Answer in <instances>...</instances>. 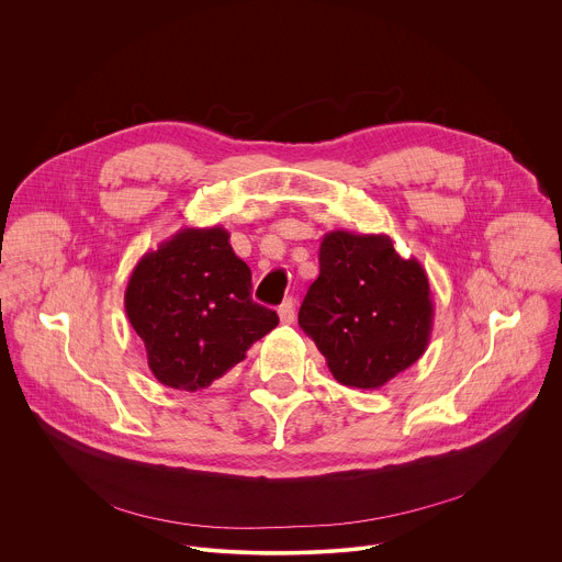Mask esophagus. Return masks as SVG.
Listing matches in <instances>:
<instances>
[{"instance_id": "esophagus-1", "label": "esophagus", "mask_w": 562, "mask_h": 562, "mask_svg": "<svg viewBox=\"0 0 562 562\" xmlns=\"http://www.w3.org/2000/svg\"><path fill=\"white\" fill-rule=\"evenodd\" d=\"M278 315H280L282 324H293L295 322V304H293L291 297L282 302V306L278 308Z\"/></svg>"}]
</instances>
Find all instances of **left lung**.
<instances>
[{
	"label": "left lung",
	"mask_w": 562,
	"mask_h": 562,
	"mask_svg": "<svg viewBox=\"0 0 562 562\" xmlns=\"http://www.w3.org/2000/svg\"><path fill=\"white\" fill-rule=\"evenodd\" d=\"M432 319L426 269L402 258L386 234L339 229L322 238L319 276L297 322L339 384L361 391L389 384L426 352Z\"/></svg>",
	"instance_id": "left-lung-1"
}]
</instances>
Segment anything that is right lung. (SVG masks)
I'll return each instance as SVG.
<instances>
[{"instance_id": "add662e5", "label": "right lung", "mask_w": 562, "mask_h": 562, "mask_svg": "<svg viewBox=\"0 0 562 562\" xmlns=\"http://www.w3.org/2000/svg\"><path fill=\"white\" fill-rule=\"evenodd\" d=\"M125 313L151 375L184 393L212 386L278 326L276 311L251 300V271L221 225L184 227L147 251L127 280Z\"/></svg>"}]
</instances>
